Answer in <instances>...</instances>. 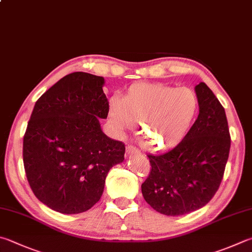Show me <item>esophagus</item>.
Segmentation results:
<instances>
[{
  "label": "esophagus",
  "instance_id": "obj_1",
  "mask_svg": "<svg viewBox=\"0 0 252 252\" xmlns=\"http://www.w3.org/2000/svg\"><path fill=\"white\" fill-rule=\"evenodd\" d=\"M126 154L127 155H132V154H140V151L138 149H135L134 146L132 145H127L126 146Z\"/></svg>",
  "mask_w": 252,
  "mask_h": 252
}]
</instances>
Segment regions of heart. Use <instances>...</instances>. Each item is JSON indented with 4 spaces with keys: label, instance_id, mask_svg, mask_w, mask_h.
<instances>
[{
    "label": "heart",
    "instance_id": "b5f03b06",
    "mask_svg": "<svg viewBox=\"0 0 252 252\" xmlns=\"http://www.w3.org/2000/svg\"><path fill=\"white\" fill-rule=\"evenodd\" d=\"M198 112L194 90L163 84L132 85L122 99L111 100L108 121L117 134L140 123L145 144L152 151H165L181 143Z\"/></svg>",
    "mask_w": 252,
    "mask_h": 252
}]
</instances>
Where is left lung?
<instances>
[{
  "mask_svg": "<svg viewBox=\"0 0 252 252\" xmlns=\"http://www.w3.org/2000/svg\"><path fill=\"white\" fill-rule=\"evenodd\" d=\"M199 114L181 143L168 152L148 155L150 175L142 195L166 216L204 207L220 185L230 150L225 109L205 82L195 87Z\"/></svg>",
  "mask_w": 252,
  "mask_h": 252,
  "instance_id": "1",
  "label": "left lung"
}]
</instances>
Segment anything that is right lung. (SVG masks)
<instances>
[{
    "mask_svg": "<svg viewBox=\"0 0 252 252\" xmlns=\"http://www.w3.org/2000/svg\"><path fill=\"white\" fill-rule=\"evenodd\" d=\"M103 77L72 72L35 103L23 141V162L34 195L50 209L79 214L101 197L110 168L125 159L120 141L103 133L109 102Z\"/></svg>",
    "mask_w": 252,
    "mask_h": 252,
    "instance_id": "1",
    "label": "right lung"
}]
</instances>
